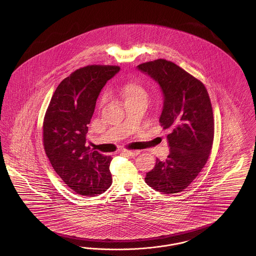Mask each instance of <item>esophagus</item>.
Instances as JSON below:
<instances>
[{
    "instance_id": "esophagus-1",
    "label": "esophagus",
    "mask_w": 256,
    "mask_h": 256,
    "mask_svg": "<svg viewBox=\"0 0 256 256\" xmlns=\"http://www.w3.org/2000/svg\"><path fill=\"white\" fill-rule=\"evenodd\" d=\"M122 154H126V156H136L140 154V150H122Z\"/></svg>"
}]
</instances>
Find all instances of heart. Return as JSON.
Wrapping results in <instances>:
<instances>
[{
	"label": "heart",
	"instance_id": "heart-1",
	"mask_svg": "<svg viewBox=\"0 0 256 256\" xmlns=\"http://www.w3.org/2000/svg\"><path fill=\"white\" fill-rule=\"evenodd\" d=\"M117 92L126 100V102H128L134 100H148L146 89L140 84L135 82H124L117 86ZM104 100H106L104 96L100 98V104H102L104 102Z\"/></svg>",
	"mask_w": 256,
	"mask_h": 256
}]
</instances>
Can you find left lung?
<instances>
[{
  "mask_svg": "<svg viewBox=\"0 0 256 256\" xmlns=\"http://www.w3.org/2000/svg\"><path fill=\"white\" fill-rule=\"evenodd\" d=\"M158 82L164 102L159 122L167 135L170 154L146 172L145 182L163 194L186 189L202 170L214 140L213 110L204 84L174 62L156 60L137 66Z\"/></svg>",
  "mask_w": 256,
  "mask_h": 256,
  "instance_id": "left-lung-1",
  "label": "left lung"
}]
</instances>
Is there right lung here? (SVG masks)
I'll use <instances>...</instances> for the list:
<instances>
[{
  "mask_svg": "<svg viewBox=\"0 0 256 256\" xmlns=\"http://www.w3.org/2000/svg\"><path fill=\"white\" fill-rule=\"evenodd\" d=\"M119 66L88 65L64 78L50 98L43 122V145L50 162L74 193L93 196L112 183V158L86 146L96 100Z\"/></svg>",
  "mask_w": 256,
  "mask_h": 256,
  "instance_id": "1",
  "label": "right lung"
}]
</instances>
